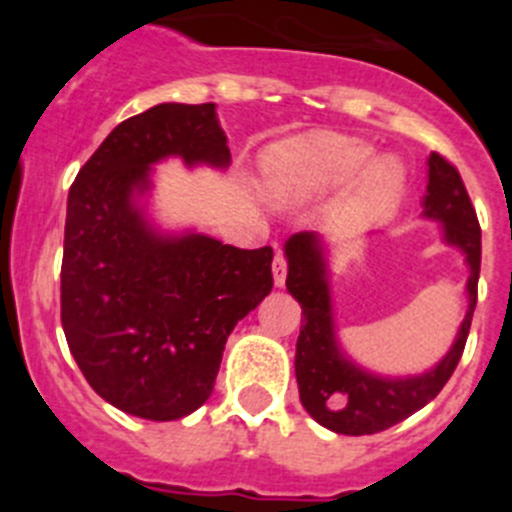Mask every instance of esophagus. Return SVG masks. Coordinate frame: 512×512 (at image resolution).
<instances>
[{
	"label": "esophagus",
	"mask_w": 512,
	"mask_h": 512,
	"mask_svg": "<svg viewBox=\"0 0 512 512\" xmlns=\"http://www.w3.org/2000/svg\"><path fill=\"white\" fill-rule=\"evenodd\" d=\"M271 271H274V284H277V287H284V282H287V256H284L282 251H277V256H274Z\"/></svg>",
	"instance_id": "1"
}]
</instances>
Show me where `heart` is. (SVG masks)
<instances>
[{
    "mask_svg": "<svg viewBox=\"0 0 512 512\" xmlns=\"http://www.w3.org/2000/svg\"><path fill=\"white\" fill-rule=\"evenodd\" d=\"M372 148L336 133H310L284 140L269 156V194L284 205L315 200L320 194L346 187L369 166ZM402 171L395 161H379L369 171V194L384 197L397 189Z\"/></svg>",
    "mask_w": 512,
    "mask_h": 512,
    "instance_id": "1",
    "label": "heart"
}]
</instances>
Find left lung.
Listing matches in <instances>:
<instances>
[{"label":"left lung","instance_id":"obj_1","mask_svg":"<svg viewBox=\"0 0 512 512\" xmlns=\"http://www.w3.org/2000/svg\"><path fill=\"white\" fill-rule=\"evenodd\" d=\"M423 215L441 220L446 243L461 248L467 256L469 307L449 354L431 372L418 377H379L348 361L338 348L336 328H333L323 243L315 233H297L284 246L289 264L287 289L302 307V328L295 354L300 400L302 408L330 431L346 436H369L410 418L443 390V384L449 382L464 354L474 305H477L482 230L459 171L441 153H431L428 158V192L423 200Z\"/></svg>","mask_w":512,"mask_h":512}]
</instances>
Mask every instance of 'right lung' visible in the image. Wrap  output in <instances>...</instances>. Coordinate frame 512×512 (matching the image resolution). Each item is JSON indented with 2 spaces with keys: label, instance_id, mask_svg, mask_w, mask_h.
Instances as JSON below:
<instances>
[{
  "label": "right lung",
  "instance_id": "add662e5",
  "mask_svg": "<svg viewBox=\"0 0 512 512\" xmlns=\"http://www.w3.org/2000/svg\"><path fill=\"white\" fill-rule=\"evenodd\" d=\"M225 169L215 104H156L120 122L69 192L61 323L71 356L102 400L146 420H176L212 395L230 330L274 287L271 246L161 235L135 205L151 164Z\"/></svg>",
  "mask_w": 512,
  "mask_h": 512
}]
</instances>
